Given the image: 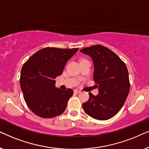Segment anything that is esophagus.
<instances>
[{"mask_svg":"<svg viewBox=\"0 0 149 149\" xmlns=\"http://www.w3.org/2000/svg\"><path fill=\"white\" fill-rule=\"evenodd\" d=\"M81 92V91L80 90H78V89H75L74 90V93H80Z\"/></svg>","mask_w":149,"mask_h":149,"instance_id":"obj_1","label":"esophagus"}]
</instances>
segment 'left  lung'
I'll list each match as a JSON object with an SVG mask.
<instances>
[{"label": "left lung", "instance_id": "left-lung-1", "mask_svg": "<svg viewBox=\"0 0 149 149\" xmlns=\"http://www.w3.org/2000/svg\"><path fill=\"white\" fill-rule=\"evenodd\" d=\"M80 51L93 59V79L99 90L96 96L88 93L89 99L82 104L83 110L97 120L110 119L119 112L130 92L126 65L114 52L102 45L84 47Z\"/></svg>", "mask_w": 149, "mask_h": 149}]
</instances>
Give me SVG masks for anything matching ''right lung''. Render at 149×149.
Returning <instances> with one entry per match:
<instances>
[{
    "label": "right lung",
    "mask_w": 149,
    "mask_h": 149,
    "mask_svg": "<svg viewBox=\"0 0 149 149\" xmlns=\"http://www.w3.org/2000/svg\"><path fill=\"white\" fill-rule=\"evenodd\" d=\"M78 48L45 47L32 55L24 64L20 87L27 106L42 118H53L66 109L72 89L56 88L54 79L62 74L66 63Z\"/></svg>",
    "instance_id": "obj_1"
}]
</instances>
